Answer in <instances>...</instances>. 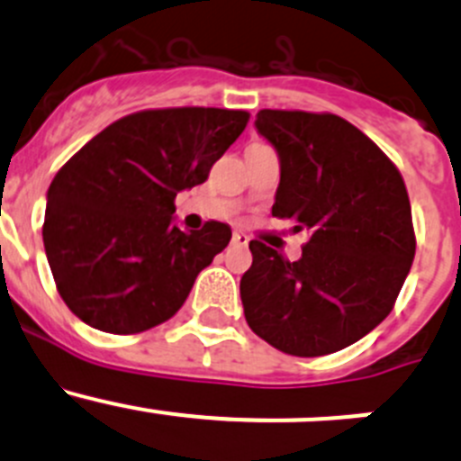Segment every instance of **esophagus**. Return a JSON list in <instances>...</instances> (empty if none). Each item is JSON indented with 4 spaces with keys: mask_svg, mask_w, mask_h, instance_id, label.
Instances as JSON below:
<instances>
[{
    "mask_svg": "<svg viewBox=\"0 0 461 461\" xmlns=\"http://www.w3.org/2000/svg\"><path fill=\"white\" fill-rule=\"evenodd\" d=\"M249 239L243 234V231H234V236H231V245H236V248H248Z\"/></svg>",
    "mask_w": 461,
    "mask_h": 461,
    "instance_id": "obj_1",
    "label": "esophagus"
}]
</instances>
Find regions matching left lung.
<instances>
[{
  "instance_id": "obj_1",
  "label": "left lung",
  "mask_w": 461,
  "mask_h": 461,
  "mask_svg": "<svg viewBox=\"0 0 461 461\" xmlns=\"http://www.w3.org/2000/svg\"><path fill=\"white\" fill-rule=\"evenodd\" d=\"M281 165L272 216L310 240L287 260L249 240L240 278L248 325L276 350H343L393 310L415 258L411 201L397 167L366 133L332 113L263 109L254 122Z\"/></svg>"
}]
</instances>
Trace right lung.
Instances as JSON below:
<instances>
[{
    "mask_svg": "<svg viewBox=\"0 0 461 461\" xmlns=\"http://www.w3.org/2000/svg\"><path fill=\"white\" fill-rule=\"evenodd\" d=\"M248 120V111L204 106L140 111L109 124L58 171L41 236L76 317L102 332L136 334L183 308L231 230L216 221L180 230L174 198L207 180Z\"/></svg>",
    "mask_w": 461,
    "mask_h": 461,
    "instance_id": "obj_1",
    "label": "right lung"
}]
</instances>
